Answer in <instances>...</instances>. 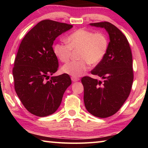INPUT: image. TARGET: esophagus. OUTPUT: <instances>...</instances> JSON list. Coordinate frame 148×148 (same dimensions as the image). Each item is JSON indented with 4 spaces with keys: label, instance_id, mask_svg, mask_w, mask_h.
<instances>
[{
    "label": "esophagus",
    "instance_id": "obj_1",
    "mask_svg": "<svg viewBox=\"0 0 148 148\" xmlns=\"http://www.w3.org/2000/svg\"><path fill=\"white\" fill-rule=\"evenodd\" d=\"M71 79H72V82H77L79 79L78 78V77H77L72 76V77H71Z\"/></svg>",
    "mask_w": 148,
    "mask_h": 148
}]
</instances>
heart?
Returning <instances> with one entry per match:
<instances>
[{
	"instance_id": "heart-1",
	"label": "heart",
	"mask_w": 148,
	"mask_h": 148,
	"mask_svg": "<svg viewBox=\"0 0 148 148\" xmlns=\"http://www.w3.org/2000/svg\"><path fill=\"white\" fill-rule=\"evenodd\" d=\"M66 44L58 43L53 47L56 56L62 62H68L72 51H78L79 60L71 61L62 68L64 73L72 76H79L91 65L101 62L106 56L108 49V39L102 32L79 29L72 32L66 39Z\"/></svg>"
}]
</instances>
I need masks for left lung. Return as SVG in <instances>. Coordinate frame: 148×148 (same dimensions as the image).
I'll use <instances>...</instances> for the list:
<instances>
[{
  "mask_svg": "<svg viewBox=\"0 0 148 148\" xmlns=\"http://www.w3.org/2000/svg\"><path fill=\"white\" fill-rule=\"evenodd\" d=\"M90 25L106 29L110 41L106 56L91 71L103 81L89 76L82 78L84 104L90 114L106 118L118 112L131 92L134 79L132 52L126 36L113 24L104 21Z\"/></svg>",
  "mask_w": 148,
  "mask_h": 148,
  "instance_id": "obj_1",
  "label": "left lung"
}]
</instances>
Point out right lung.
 Here are the masks:
<instances>
[{"label": "right lung", "instance_id": "1", "mask_svg": "<svg viewBox=\"0 0 148 148\" xmlns=\"http://www.w3.org/2000/svg\"><path fill=\"white\" fill-rule=\"evenodd\" d=\"M72 27V25L42 20L27 32L19 45L12 71L14 88L25 108L34 116L53 114L72 83L67 74L49 77L59 69L53 41Z\"/></svg>", "mask_w": 148, "mask_h": 148}]
</instances>
